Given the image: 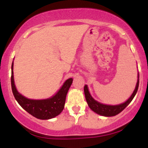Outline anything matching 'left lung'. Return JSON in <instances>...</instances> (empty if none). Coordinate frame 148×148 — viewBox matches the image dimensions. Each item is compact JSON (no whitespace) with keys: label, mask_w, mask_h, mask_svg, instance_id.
I'll return each instance as SVG.
<instances>
[{"label":"left lung","mask_w":148,"mask_h":148,"mask_svg":"<svg viewBox=\"0 0 148 148\" xmlns=\"http://www.w3.org/2000/svg\"><path fill=\"white\" fill-rule=\"evenodd\" d=\"M138 82H137L136 86L134 90L133 93L130 96V97L127 99L125 102L122 103L120 104H117V105H107V104H104L102 103L98 102L95 99H93L92 96H91L90 93L88 89L87 85H85L84 87V91L85 98H86V102H87L88 105L90 107L91 110L96 112L97 114H100L102 116H105V117H112V116L117 115V114L120 113L130 103L131 101L133 99L134 97L136 95L137 92H138V86H139V73L138 76Z\"/></svg>","instance_id":"1"}]
</instances>
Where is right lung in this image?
I'll use <instances>...</instances> for the list:
<instances>
[{
    "label": "right lung",
    "instance_id": "right-lung-1",
    "mask_svg": "<svg viewBox=\"0 0 148 148\" xmlns=\"http://www.w3.org/2000/svg\"><path fill=\"white\" fill-rule=\"evenodd\" d=\"M13 62L11 66V88L15 99L27 112L40 120H49L59 115L64 108L67 92L72 84L73 79H68L59 92L46 99H30L21 95L16 89L13 79Z\"/></svg>",
    "mask_w": 148,
    "mask_h": 148
}]
</instances>
